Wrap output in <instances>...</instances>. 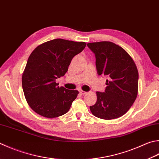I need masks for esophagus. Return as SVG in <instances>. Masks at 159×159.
<instances>
[{
	"instance_id": "esophagus-1",
	"label": "esophagus",
	"mask_w": 159,
	"mask_h": 159,
	"mask_svg": "<svg viewBox=\"0 0 159 159\" xmlns=\"http://www.w3.org/2000/svg\"><path fill=\"white\" fill-rule=\"evenodd\" d=\"M80 93L81 94H82V95H86V93H87V92L84 91H82V90H80Z\"/></svg>"
}]
</instances>
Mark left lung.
<instances>
[{"label":"left lung","mask_w":159,"mask_h":159,"mask_svg":"<svg viewBox=\"0 0 159 159\" xmlns=\"http://www.w3.org/2000/svg\"><path fill=\"white\" fill-rule=\"evenodd\" d=\"M87 46L95 54L98 74L107 77L104 92H96L97 102L90 110L99 118H118L127 112L136 99V66L130 55L114 43L100 41Z\"/></svg>","instance_id":"8db88e82"}]
</instances>
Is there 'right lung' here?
Listing matches in <instances>:
<instances>
[{"instance_id": "add662e5", "label": "right lung", "mask_w": 159, "mask_h": 159, "mask_svg": "<svg viewBox=\"0 0 159 159\" xmlns=\"http://www.w3.org/2000/svg\"><path fill=\"white\" fill-rule=\"evenodd\" d=\"M86 45L56 39L33 50L23 73L22 87L27 102L34 111L49 118L68 111L79 92L59 87L56 80L64 75L72 59Z\"/></svg>"}]
</instances>
